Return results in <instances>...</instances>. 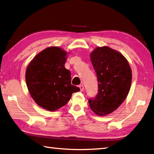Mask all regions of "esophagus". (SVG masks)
<instances>
[{
  "instance_id": "34e87169",
  "label": "esophagus",
  "mask_w": 154,
  "mask_h": 154,
  "mask_svg": "<svg viewBox=\"0 0 154 154\" xmlns=\"http://www.w3.org/2000/svg\"><path fill=\"white\" fill-rule=\"evenodd\" d=\"M79 87H80V91H83V90H84V87H83V85H79Z\"/></svg>"
}]
</instances>
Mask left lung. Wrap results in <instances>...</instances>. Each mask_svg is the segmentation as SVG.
I'll use <instances>...</instances> for the list:
<instances>
[{"mask_svg": "<svg viewBox=\"0 0 154 154\" xmlns=\"http://www.w3.org/2000/svg\"><path fill=\"white\" fill-rule=\"evenodd\" d=\"M91 59L96 73L98 92L88 99V103L95 114L105 116L117 109L127 97L132 71L122 54L106 46L95 49Z\"/></svg>", "mask_w": 154, "mask_h": 154, "instance_id": "8db88e82", "label": "left lung"}]
</instances>
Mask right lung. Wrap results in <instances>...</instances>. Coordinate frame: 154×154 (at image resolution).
<instances>
[{"mask_svg": "<svg viewBox=\"0 0 154 154\" xmlns=\"http://www.w3.org/2000/svg\"><path fill=\"white\" fill-rule=\"evenodd\" d=\"M67 53L58 47L44 49L27 66L26 81L32 99L42 108L54 111L66 105L80 88L71 84L65 68Z\"/></svg>", "mask_w": 154, "mask_h": 154, "instance_id": "add662e5", "label": "right lung"}]
</instances>
